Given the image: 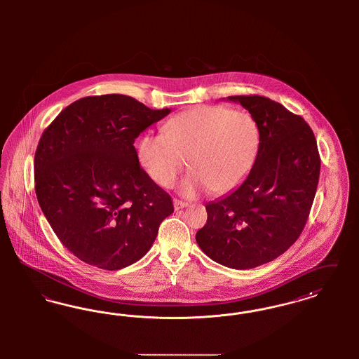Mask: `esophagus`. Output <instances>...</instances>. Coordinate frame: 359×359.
I'll return each instance as SVG.
<instances>
[{"label":"esophagus","instance_id":"1","mask_svg":"<svg viewBox=\"0 0 359 359\" xmlns=\"http://www.w3.org/2000/svg\"><path fill=\"white\" fill-rule=\"evenodd\" d=\"M173 207H175V210L177 211V210H182V208L187 207V203L183 202V201H179V199H173Z\"/></svg>","mask_w":359,"mask_h":359}]
</instances>
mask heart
<instances>
[{
  "mask_svg": "<svg viewBox=\"0 0 359 359\" xmlns=\"http://www.w3.org/2000/svg\"><path fill=\"white\" fill-rule=\"evenodd\" d=\"M259 130L249 113L221 104L191 107L164 125V133H147L137 145L145 172L163 187H171L188 164L192 171L182 184L186 196L211 188L217 195L238 187L252 171Z\"/></svg>",
  "mask_w": 359,
  "mask_h": 359,
  "instance_id": "1",
  "label": "heart"
}]
</instances>
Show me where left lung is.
I'll list each match as a JSON object with an SVG mask.
<instances>
[{"label":"left lung","mask_w":359,"mask_h":359,"mask_svg":"<svg viewBox=\"0 0 359 359\" xmlns=\"http://www.w3.org/2000/svg\"><path fill=\"white\" fill-rule=\"evenodd\" d=\"M256 120L259 147L234 192L205 205L196 242L211 259L250 269L281 256L300 237L316 194L320 156L302 116L261 95H233Z\"/></svg>","instance_id":"8db88e82"}]
</instances>
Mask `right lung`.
<instances>
[{
    "label": "right lung",
    "mask_w": 359,
    "mask_h": 359,
    "mask_svg": "<svg viewBox=\"0 0 359 359\" xmlns=\"http://www.w3.org/2000/svg\"><path fill=\"white\" fill-rule=\"evenodd\" d=\"M170 109L122 94L85 97L46 128L34 154V191L74 256L117 271L145 256L173 212L168 192L138 163L135 140Z\"/></svg>",
    "instance_id": "1"
}]
</instances>
